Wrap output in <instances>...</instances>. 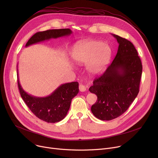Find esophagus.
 <instances>
[{
    "instance_id": "esophagus-1",
    "label": "esophagus",
    "mask_w": 158,
    "mask_h": 158,
    "mask_svg": "<svg viewBox=\"0 0 158 158\" xmlns=\"http://www.w3.org/2000/svg\"><path fill=\"white\" fill-rule=\"evenodd\" d=\"M79 90L81 91V92H85V91L86 90L85 86V85H82V84H80V85H79Z\"/></svg>"
}]
</instances>
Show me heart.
<instances>
[{
  "instance_id": "obj_1",
  "label": "heart",
  "mask_w": 158,
  "mask_h": 158,
  "mask_svg": "<svg viewBox=\"0 0 158 158\" xmlns=\"http://www.w3.org/2000/svg\"><path fill=\"white\" fill-rule=\"evenodd\" d=\"M111 56V49L106 44L97 40L79 42L73 48L72 57L77 64L87 63V69L92 75L101 73Z\"/></svg>"
}]
</instances>
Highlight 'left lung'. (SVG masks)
<instances>
[{
	"label": "left lung",
	"mask_w": 158,
	"mask_h": 158,
	"mask_svg": "<svg viewBox=\"0 0 158 158\" xmlns=\"http://www.w3.org/2000/svg\"><path fill=\"white\" fill-rule=\"evenodd\" d=\"M119 44L117 55L101 76L96 77L91 93L97 97L91 107L101 120H111L125 113L139 93L142 64L130 41L113 35Z\"/></svg>",
	"instance_id": "left-lung-1"
}]
</instances>
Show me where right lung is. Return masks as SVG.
<instances>
[{"label": "right lung", "instance_id": "1", "mask_svg": "<svg viewBox=\"0 0 158 158\" xmlns=\"http://www.w3.org/2000/svg\"><path fill=\"white\" fill-rule=\"evenodd\" d=\"M70 29H50L38 32L27 42L26 47L40 41L70 35ZM18 76V87L20 95L29 110L40 120L48 123H56L62 120L67 114L72 99L79 92V83L72 82L61 85L54 92L46 97H36L27 94L22 88Z\"/></svg>", "mask_w": 158, "mask_h": 158}]
</instances>
